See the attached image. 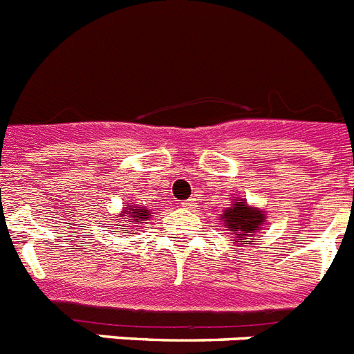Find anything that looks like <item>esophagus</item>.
I'll return each mask as SVG.
<instances>
[{"instance_id":"34e87169","label":"esophagus","mask_w":354,"mask_h":354,"mask_svg":"<svg viewBox=\"0 0 354 354\" xmlns=\"http://www.w3.org/2000/svg\"><path fill=\"white\" fill-rule=\"evenodd\" d=\"M193 206V198H189V201H184L183 202V207H192Z\"/></svg>"}]
</instances>
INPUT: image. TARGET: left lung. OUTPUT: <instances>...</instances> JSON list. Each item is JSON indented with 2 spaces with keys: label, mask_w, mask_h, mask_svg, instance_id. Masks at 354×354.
<instances>
[{
  "label": "left lung",
  "mask_w": 354,
  "mask_h": 354,
  "mask_svg": "<svg viewBox=\"0 0 354 354\" xmlns=\"http://www.w3.org/2000/svg\"><path fill=\"white\" fill-rule=\"evenodd\" d=\"M225 227L232 231L236 236L234 240H254L259 238V232L263 231L265 223V211L258 209V207H250L243 198L241 201H232V206L223 211L220 216Z\"/></svg>",
  "instance_id": "8db88e82"
}]
</instances>
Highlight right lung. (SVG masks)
I'll use <instances>...</instances> for the list:
<instances>
[{
	"mask_svg": "<svg viewBox=\"0 0 354 354\" xmlns=\"http://www.w3.org/2000/svg\"><path fill=\"white\" fill-rule=\"evenodd\" d=\"M150 214L152 213H148V209H145V207H136V206L125 207V211L122 213V216H125L127 220L123 222L122 227H118V231H122V229L129 227L127 223L131 222V220L132 222H138V220H141V222H143V220H148V216H150Z\"/></svg>",
	"mask_w": 354,
	"mask_h": 354,
	"instance_id": "1",
	"label": "right lung"
}]
</instances>
